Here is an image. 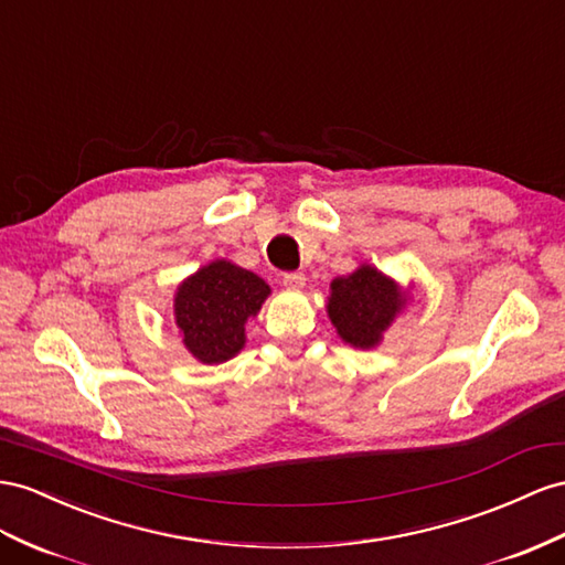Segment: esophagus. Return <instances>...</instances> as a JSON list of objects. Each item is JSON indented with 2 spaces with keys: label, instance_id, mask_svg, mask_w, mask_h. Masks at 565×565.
<instances>
[{
  "label": "esophagus",
  "instance_id": "obj_1",
  "mask_svg": "<svg viewBox=\"0 0 565 565\" xmlns=\"http://www.w3.org/2000/svg\"><path fill=\"white\" fill-rule=\"evenodd\" d=\"M284 286L286 288H294V291H300V288L306 286V274H302V271H288V274H284Z\"/></svg>",
  "mask_w": 565,
  "mask_h": 565
}]
</instances>
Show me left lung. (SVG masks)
Segmentation results:
<instances>
[{
	"label": "left lung",
	"instance_id": "8db88e82",
	"mask_svg": "<svg viewBox=\"0 0 565 565\" xmlns=\"http://www.w3.org/2000/svg\"><path fill=\"white\" fill-rule=\"evenodd\" d=\"M413 286H401L374 265L363 263L329 284L327 315L343 343L372 351L411 306Z\"/></svg>",
	"mask_w": 565,
	"mask_h": 565
}]
</instances>
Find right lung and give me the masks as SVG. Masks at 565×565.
Returning a JSON list of instances; mask_svg holds the SVG:
<instances>
[{
    "instance_id": "right-lung-1",
    "label": "right lung",
    "mask_w": 565,
    "mask_h": 565,
    "mask_svg": "<svg viewBox=\"0 0 565 565\" xmlns=\"http://www.w3.org/2000/svg\"><path fill=\"white\" fill-rule=\"evenodd\" d=\"M269 284L231 259H212L173 294V322L179 337L202 365H220L236 358L245 345V324L263 310Z\"/></svg>"
}]
</instances>
